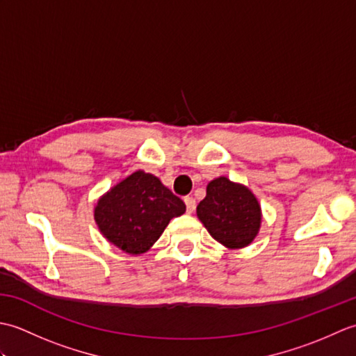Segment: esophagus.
Masks as SVG:
<instances>
[{
  "label": "esophagus",
  "instance_id": "esophagus-1",
  "mask_svg": "<svg viewBox=\"0 0 356 356\" xmlns=\"http://www.w3.org/2000/svg\"><path fill=\"white\" fill-rule=\"evenodd\" d=\"M185 205H186V213L193 214L194 209H195V200L188 195V197H185Z\"/></svg>",
  "mask_w": 356,
  "mask_h": 356
}]
</instances>
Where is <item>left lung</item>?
Masks as SVG:
<instances>
[{
	"mask_svg": "<svg viewBox=\"0 0 356 356\" xmlns=\"http://www.w3.org/2000/svg\"><path fill=\"white\" fill-rule=\"evenodd\" d=\"M197 217L211 237L228 249L251 245L261 226V207L248 186L220 176L207 186Z\"/></svg>",
	"mask_w": 356,
	"mask_h": 356,
	"instance_id": "left-lung-1",
	"label": "left lung"
}]
</instances>
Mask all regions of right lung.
<instances>
[{
	"mask_svg": "<svg viewBox=\"0 0 356 356\" xmlns=\"http://www.w3.org/2000/svg\"><path fill=\"white\" fill-rule=\"evenodd\" d=\"M185 211V203L161 180L138 170L101 195L95 222L111 245L125 254L140 255L153 248L171 218Z\"/></svg>",
	"mask_w": 356,
	"mask_h": 356,
	"instance_id": "add662e5",
	"label": "right lung"
}]
</instances>
